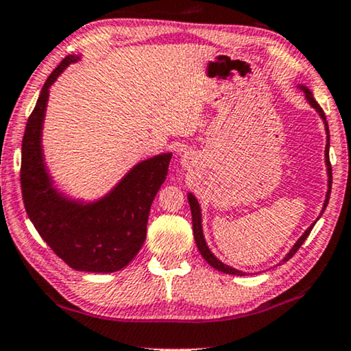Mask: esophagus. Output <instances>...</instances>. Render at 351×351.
<instances>
[{
  "instance_id": "1",
  "label": "esophagus",
  "mask_w": 351,
  "mask_h": 351,
  "mask_svg": "<svg viewBox=\"0 0 351 351\" xmlns=\"http://www.w3.org/2000/svg\"><path fill=\"white\" fill-rule=\"evenodd\" d=\"M189 154H184V156H182V162H184V165H185V162H189Z\"/></svg>"
}]
</instances>
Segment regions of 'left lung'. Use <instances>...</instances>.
Wrapping results in <instances>:
<instances>
[{
  "label": "left lung",
  "mask_w": 351,
  "mask_h": 351,
  "mask_svg": "<svg viewBox=\"0 0 351 351\" xmlns=\"http://www.w3.org/2000/svg\"><path fill=\"white\" fill-rule=\"evenodd\" d=\"M298 88H300V90H303V93H304V97H306L308 103L311 104V106L315 108L317 112H319V116L322 117V121H324L326 132H327L326 166H327V177H329V179H327V193H326L324 204H322V211H321V215H319V217H321V216H322V213H324V209L327 208V203H329V198H330V189H332V167H330V161H329V145H330V142H329V140H330V135H329V127H327V121H326V114H324V111H322V108L319 106V104H317L316 99L313 98V93L309 92V88H306V86H304V85H298ZM186 198H189L190 209H192V222H193V235H195V242H197V247H198V250H199V253H202V256H203L204 259H206V263H208L209 266H213V267H215V269H217V271L226 272V274H232V276H243L245 272L239 271V269H235V267H232V266H227V265H224V263L219 261V259H217V258L215 256V254H213V252H211V250H209V247L206 245V240H204V235H203V226H202V208H199L198 199L195 198V195H193V193H189V195H186ZM319 217H317V219H319ZM317 219H316V221H317ZM316 221L313 222V224L309 226L306 230H304V234H303L302 237H300V239L297 240V242H295L293 247L290 248V252L285 254L284 259H282V263L289 261V259L292 258L293 254L298 252V248L302 247L304 240H306V237L309 235V232H311L313 227H315Z\"/></svg>",
  "instance_id": "obj_1"
}]
</instances>
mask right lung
Wrapping results in <instances>:
<instances>
[{"label":"right lung","instance_id":"right-lung-1","mask_svg":"<svg viewBox=\"0 0 351 351\" xmlns=\"http://www.w3.org/2000/svg\"><path fill=\"white\" fill-rule=\"evenodd\" d=\"M79 59L69 54L49 74L27 121L22 138V198L32 224L66 265L75 271L116 272L142 248L149 208L166 180L172 153L140 161L95 202L85 203L59 192L45 165L43 121L49 86Z\"/></svg>","mask_w":351,"mask_h":351}]
</instances>
